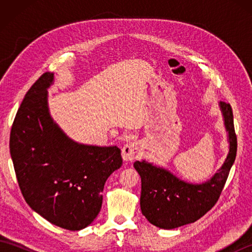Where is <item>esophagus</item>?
<instances>
[{
	"mask_svg": "<svg viewBox=\"0 0 252 252\" xmlns=\"http://www.w3.org/2000/svg\"><path fill=\"white\" fill-rule=\"evenodd\" d=\"M142 156V148L137 142L127 143L122 148V158L125 161H132Z\"/></svg>",
	"mask_w": 252,
	"mask_h": 252,
	"instance_id": "1",
	"label": "esophagus"
}]
</instances>
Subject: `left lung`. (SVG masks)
Masks as SVG:
<instances>
[{
    "mask_svg": "<svg viewBox=\"0 0 252 252\" xmlns=\"http://www.w3.org/2000/svg\"><path fill=\"white\" fill-rule=\"evenodd\" d=\"M220 107L228 132L229 153L222 168L206 183H186L145 160L133 164L142 180V213L155 226L172 229L194 223L211 210L220 198L237 153L232 107L224 101H220Z\"/></svg>",
    "mask_w": 252,
    "mask_h": 252,
    "instance_id": "left-lung-1",
    "label": "left lung"
}]
</instances>
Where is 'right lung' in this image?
I'll return each mask as SVG.
<instances>
[{"instance_id": "obj_1", "label": "right lung", "mask_w": 252, "mask_h": 252, "mask_svg": "<svg viewBox=\"0 0 252 252\" xmlns=\"http://www.w3.org/2000/svg\"><path fill=\"white\" fill-rule=\"evenodd\" d=\"M45 72L27 92L13 122L9 152L26 202L52 224L69 231L90 225L100 211L108 176L122 165L117 146L81 145L52 120Z\"/></svg>"}]
</instances>
